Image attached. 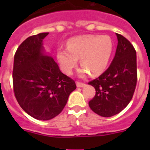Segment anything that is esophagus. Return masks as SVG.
Masks as SVG:
<instances>
[{
  "mask_svg": "<svg viewBox=\"0 0 150 150\" xmlns=\"http://www.w3.org/2000/svg\"><path fill=\"white\" fill-rule=\"evenodd\" d=\"M76 85H77L78 88H83V87H84L85 85H86V83H82V82H77V83H76Z\"/></svg>",
  "mask_w": 150,
  "mask_h": 150,
  "instance_id": "34e87169",
  "label": "esophagus"
}]
</instances>
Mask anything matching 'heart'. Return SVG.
Returning <instances> with one entry per match:
<instances>
[{"label": "heart", "mask_w": 150, "mask_h": 150, "mask_svg": "<svg viewBox=\"0 0 150 150\" xmlns=\"http://www.w3.org/2000/svg\"><path fill=\"white\" fill-rule=\"evenodd\" d=\"M112 51L113 42L109 36L84 35L69 40L67 48H59L57 59L62 71L67 75L71 74L80 59V75L89 71L98 75L106 69Z\"/></svg>", "instance_id": "b5f03b06"}]
</instances>
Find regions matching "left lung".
<instances>
[{"label": "left lung", "mask_w": 150, "mask_h": 150, "mask_svg": "<svg viewBox=\"0 0 150 150\" xmlns=\"http://www.w3.org/2000/svg\"><path fill=\"white\" fill-rule=\"evenodd\" d=\"M116 37L118 44L111 65L98 78L88 83L96 89L89 107L104 117L120 112L129 104L137 80L135 49L121 34H116Z\"/></svg>", "instance_id": "8db88e82"}]
</instances>
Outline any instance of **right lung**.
<instances>
[{
    "mask_svg": "<svg viewBox=\"0 0 150 150\" xmlns=\"http://www.w3.org/2000/svg\"><path fill=\"white\" fill-rule=\"evenodd\" d=\"M47 34L41 33L22 42L15 53L13 69L18 103L30 116L41 120L58 116L76 88L75 80L61 72L52 57L42 54V40Z\"/></svg>",
    "mask_w": 150,
    "mask_h": 150,
    "instance_id": "right-lung-1",
    "label": "right lung"
}]
</instances>
